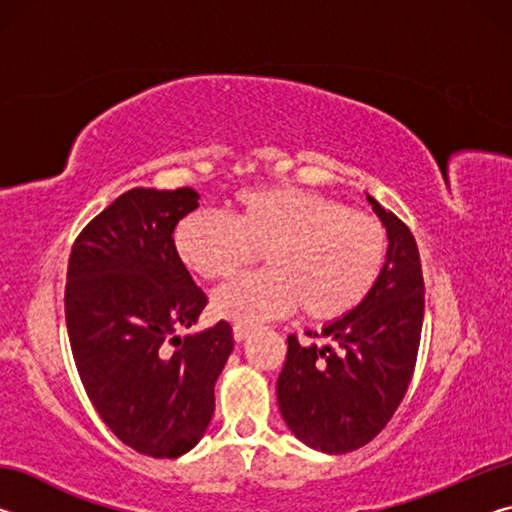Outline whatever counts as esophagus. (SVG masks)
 I'll use <instances>...</instances> for the list:
<instances>
[{
  "instance_id": "obj_1",
  "label": "esophagus",
  "mask_w": 512,
  "mask_h": 512,
  "mask_svg": "<svg viewBox=\"0 0 512 512\" xmlns=\"http://www.w3.org/2000/svg\"><path fill=\"white\" fill-rule=\"evenodd\" d=\"M250 332H253V329H250L248 325H241V323H237L235 327H232V334H235V341H246L248 336H250Z\"/></svg>"
}]
</instances>
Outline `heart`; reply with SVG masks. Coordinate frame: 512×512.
Instances as JSON below:
<instances>
[{
  "label": "heart",
  "mask_w": 512,
  "mask_h": 512,
  "mask_svg": "<svg viewBox=\"0 0 512 512\" xmlns=\"http://www.w3.org/2000/svg\"><path fill=\"white\" fill-rule=\"evenodd\" d=\"M232 219L194 212L180 219L173 246L189 271L223 282L262 250L266 271L246 275L214 296V311L259 323L300 305L311 320L350 314L375 287L386 262V232L368 214L311 194L273 185L232 198Z\"/></svg>",
  "instance_id": "heart-1"
}]
</instances>
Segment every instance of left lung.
<instances>
[{"label":"left lung","mask_w":512,"mask_h":512,"mask_svg":"<svg viewBox=\"0 0 512 512\" xmlns=\"http://www.w3.org/2000/svg\"><path fill=\"white\" fill-rule=\"evenodd\" d=\"M386 230V262L350 314L329 320L320 343L289 336L277 404L300 443L348 454L386 427L411 384L424 318V280L411 230L368 196Z\"/></svg>","instance_id":"1"}]
</instances>
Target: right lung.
<instances>
[{"mask_svg":"<svg viewBox=\"0 0 512 512\" xmlns=\"http://www.w3.org/2000/svg\"><path fill=\"white\" fill-rule=\"evenodd\" d=\"M198 198L192 187L121 194L85 225L67 266V334L85 393L121 443L153 458L198 445L235 348L225 320L178 334L207 305L173 246Z\"/></svg>","mask_w":512,"mask_h":512,"instance_id":"right-lung-1","label":"right lung"}]
</instances>
